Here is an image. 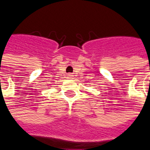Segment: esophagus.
Returning a JSON list of instances; mask_svg holds the SVG:
<instances>
[{
    "label": "esophagus",
    "mask_w": 150,
    "mask_h": 150,
    "mask_svg": "<svg viewBox=\"0 0 150 150\" xmlns=\"http://www.w3.org/2000/svg\"><path fill=\"white\" fill-rule=\"evenodd\" d=\"M68 76H69V77H72V75H71V74H69Z\"/></svg>",
    "instance_id": "obj_1"
}]
</instances>
